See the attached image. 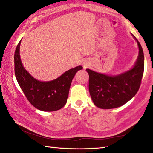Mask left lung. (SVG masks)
Listing matches in <instances>:
<instances>
[{"label": "left lung", "instance_id": "8db88e82", "mask_svg": "<svg viewBox=\"0 0 153 153\" xmlns=\"http://www.w3.org/2000/svg\"><path fill=\"white\" fill-rule=\"evenodd\" d=\"M139 56L130 70L117 76H107L87 68L89 74V90L94 105L99 108H117L131 100L140 87L144 70V55L140 43Z\"/></svg>", "mask_w": 153, "mask_h": 153}]
</instances>
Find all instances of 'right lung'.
<instances>
[{
    "label": "right lung",
    "instance_id": "obj_1",
    "mask_svg": "<svg viewBox=\"0 0 153 153\" xmlns=\"http://www.w3.org/2000/svg\"><path fill=\"white\" fill-rule=\"evenodd\" d=\"M21 41L14 53V72L17 82L25 97L35 108L44 111L59 110L66 105L72 79L82 66H77L64 73L53 80L36 79L23 67L19 49Z\"/></svg>",
    "mask_w": 153,
    "mask_h": 153
}]
</instances>
